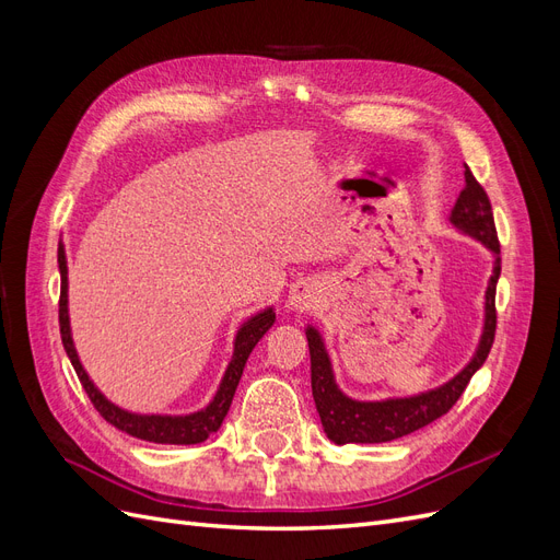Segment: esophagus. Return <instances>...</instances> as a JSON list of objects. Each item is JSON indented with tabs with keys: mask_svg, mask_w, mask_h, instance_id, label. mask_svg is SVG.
I'll return each instance as SVG.
<instances>
[{
	"mask_svg": "<svg viewBox=\"0 0 560 560\" xmlns=\"http://www.w3.org/2000/svg\"><path fill=\"white\" fill-rule=\"evenodd\" d=\"M322 299V290L313 280H296L290 287V306L294 311H311Z\"/></svg>",
	"mask_w": 560,
	"mask_h": 560,
	"instance_id": "obj_1",
	"label": "esophagus"
}]
</instances>
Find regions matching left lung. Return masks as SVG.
Masks as SVG:
<instances>
[{
  "instance_id": "1",
  "label": "left lung",
  "mask_w": 560,
  "mask_h": 560,
  "mask_svg": "<svg viewBox=\"0 0 560 560\" xmlns=\"http://www.w3.org/2000/svg\"><path fill=\"white\" fill-rule=\"evenodd\" d=\"M451 224L471 238H477L483 247L493 252V276L486 287V306H483V331L479 338L477 352L467 362V366L455 374L448 383L439 385L428 393L413 397H395L381 401H360L341 393L336 385L331 360L327 354L325 341L315 327L306 329L308 350H311V385L317 413L327 436L334 444H383L395 442L399 436L411 434L420 428L430 425L436 418H442L453 409V404L460 399L469 378L483 366L490 348L495 341V290L500 278V243L493 222V210L483 191V186L474 179L471 171L465 165V189L455 200L451 210Z\"/></svg>"
}]
</instances>
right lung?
I'll list each match as a JSON object with an SVG mask.
<instances>
[{
  "mask_svg": "<svg viewBox=\"0 0 560 560\" xmlns=\"http://www.w3.org/2000/svg\"><path fill=\"white\" fill-rule=\"evenodd\" d=\"M58 268H60V336H62V346L67 358H70L77 376L86 389L89 399L97 409V413L103 416L109 425L116 430H121L130 436L144 439V442H154V444H177V446H189V444H200L206 439L222 428V422L231 409V401L235 395V387L241 383L245 362L249 358V352L254 350L261 341V336L273 327L276 322V311L273 308H264L261 313L252 315L247 322H243V327L235 334V343H233V358L226 366V374L219 383V389L214 399L196 413H186V416H159V413H132L121 409V406L112 404L95 383L89 378L86 369L81 366L79 354L72 341V329H70V315H67V257H65V245L60 241L58 245Z\"/></svg>",
  "mask_w": 560,
  "mask_h": 560,
  "instance_id": "add662e5",
  "label": "right lung"
}]
</instances>
